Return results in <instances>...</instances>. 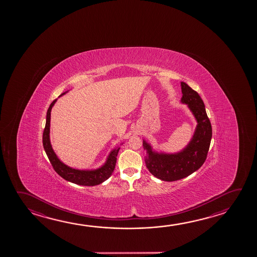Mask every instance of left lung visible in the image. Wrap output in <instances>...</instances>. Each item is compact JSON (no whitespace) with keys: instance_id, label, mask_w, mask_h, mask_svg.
<instances>
[{"instance_id":"8db88e82","label":"left lung","mask_w":257,"mask_h":257,"mask_svg":"<svg viewBox=\"0 0 257 257\" xmlns=\"http://www.w3.org/2000/svg\"><path fill=\"white\" fill-rule=\"evenodd\" d=\"M181 103L188 107L198 122L188 145L176 153H157L144 140L147 156L145 164L149 171L160 180L175 181L198 171L207 159L212 137V127L207 117L205 104L196 91L181 82Z\"/></svg>"}]
</instances>
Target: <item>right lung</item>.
<instances>
[{
	"label": "right lung",
	"mask_w": 257,
	"mask_h": 257,
	"mask_svg": "<svg viewBox=\"0 0 257 257\" xmlns=\"http://www.w3.org/2000/svg\"><path fill=\"white\" fill-rule=\"evenodd\" d=\"M67 92L59 95H65ZM57 99H55L51 104L47 112V117H46V125L43 136H42V143L43 147L45 150L47 156L50 160L51 165L53 167L55 171L62 177L64 180L70 181L75 184L82 185V186H95V185L101 184L108 179L110 176L112 175L113 170L115 168L116 163V157H117L118 152L120 147L113 149L111 153H109L108 157L106 159V162H104L103 166L100 167L96 170H77L73 169L71 167L64 164L63 162L59 160L58 156L56 155L50 139V112L53 107Z\"/></svg>",
	"instance_id": "obj_1"
}]
</instances>
